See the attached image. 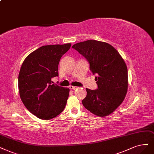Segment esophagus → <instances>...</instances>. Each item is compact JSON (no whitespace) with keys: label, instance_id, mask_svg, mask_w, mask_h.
Listing matches in <instances>:
<instances>
[{"label":"esophagus","instance_id":"obj_1","mask_svg":"<svg viewBox=\"0 0 154 154\" xmlns=\"http://www.w3.org/2000/svg\"><path fill=\"white\" fill-rule=\"evenodd\" d=\"M69 88H70V89H72V90H75V89L78 88V87H75V86H70V87H69Z\"/></svg>","mask_w":154,"mask_h":154}]
</instances>
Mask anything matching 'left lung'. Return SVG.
<instances>
[{
    "mask_svg": "<svg viewBox=\"0 0 154 154\" xmlns=\"http://www.w3.org/2000/svg\"><path fill=\"white\" fill-rule=\"evenodd\" d=\"M82 54L95 75L96 90L86 88L84 107L94 115L106 116L112 113L123 102L128 88V72L118 51L104 42L88 40L72 46Z\"/></svg>",
    "mask_w": 154,
    "mask_h": 154,
    "instance_id": "1",
    "label": "left lung"
}]
</instances>
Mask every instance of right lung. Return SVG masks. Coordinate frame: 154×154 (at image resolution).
<instances>
[{
    "instance_id": "obj_1",
    "label": "right lung",
    "mask_w": 154,
    "mask_h": 154,
    "mask_svg": "<svg viewBox=\"0 0 154 154\" xmlns=\"http://www.w3.org/2000/svg\"><path fill=\"white\" fill-rule=\"evenodd\" d=\"M71 44L46 45L32 52L24 60L18 75L20 98L31 113L45 120L62 112L69 89L52 84L59 76L58 67L62 56Z\"/></svg>"
}]
</instances>
